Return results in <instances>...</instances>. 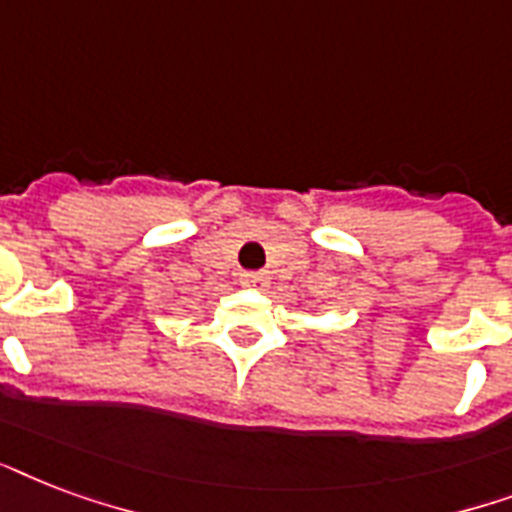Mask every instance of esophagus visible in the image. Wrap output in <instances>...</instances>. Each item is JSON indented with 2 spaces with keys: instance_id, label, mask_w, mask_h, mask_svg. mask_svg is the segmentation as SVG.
Segmentation results:
<instances>
[{
  "instance_id": "esophagus-1",
  "label": "esophagus",
  "mask_w": 512,
  "mask_h": 512,
  "mask_svg": "<svg viewBox=\"0 0 512 512\" xmlns=\"http://www.w3.org/2000/svg\"><path fill=\"white\" fill-rule=\"evenodd\" d=\"M240 283H243L245 288H267L269 275L267 272H243V275H240Z\"/></svg>"
}]
</instances>
